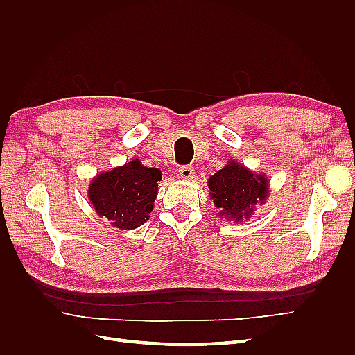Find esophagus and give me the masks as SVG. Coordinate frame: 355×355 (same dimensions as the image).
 Here are the masks:
<instances>
[{"instance_id":"34e87169","label":"esophagus","mask_w":355,"mask_h":355,"mask_svg":"<svg viewBox=\"0 0 355 355\" xmlns=\"http://www.w3.org/2000/svg\"><path fill=\"white\" fill-rule=\"evenodd\" d=\"M194 175H196V171H194V167H192V166H182L179 168V176L182 179H192V178H194Z\"/></svg>"}]
</instances>
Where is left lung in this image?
<instances>
[{"label": "left lung", "instance_id": "left-lung-1", "mask_svg": "<svg viewBox=\"0 0 355 355\" xmlns=\"http://www.w3.org/2000/svg\"><path fill=\"white\" fill-rule=\"evenodd\" d=\"M207 184L218 216L234 222L249 219L256 204H263L270 188L265 175H254L234 159L210 176Z\"/></svg>", "mask_w": 355, "mask_h": 355}]
</instances>
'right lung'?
<instances>
[{
	"label": "right lung",
	"mask_w": 355,
	"mask_h": 355,
	"mask_svg": "<svg viewBox=\"0 0 355 355\" xmlns=\"http://www.w3.org/2000/svg\"><path fill=\"white\" fill-rule=\"evenodd\" d=\"M161 171L145 167L139 159L96 176L89 185L94 211L112 227L135 230L141 227L154 209Z\"/></svg>",
	"instance_id": "1"
}]
</instances>
